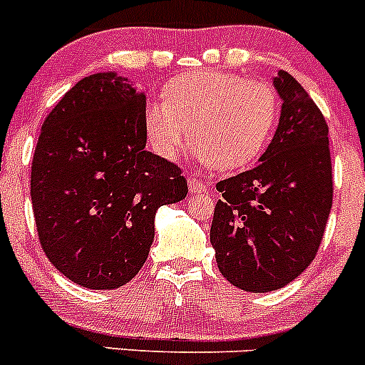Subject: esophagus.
Listing matches in <instances>:
<instances>
[{"label":"esophagus","mask_w":365,"mask_h":365,"mask_svg":"<svg viewBox=\"0 0 365 365\" xmlns=\"http://www.w3.org/2000/svg\"><path fill=\"white\" fill-rule=\"evenodd\" d=\"M188 188L190 193H205L206 192V186L201 179H197L195 175H190L188 177Z\"/></svg>","instance_id":"1"}]
</instances>
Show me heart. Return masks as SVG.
Masks as SVG:
<instances>
[{
	"label": "heart",
	"instance_id": "obj_1",
	"mask_svg": "<svg viewBox=\"0 0 365 365\" xmlns=\"http://www.w3.org/2000/svg\"><path fill=\"white\" fill-rule=\"evenodd\" d=\"M278 113V95L265 80L192 73L168 83L164 102H148L144 130L164 159H175L185 150L190 131L197 159L219 170H235L265 150Z\"/></svg>",
	"mask_w": 365,
	"mask_h": 365
}]
</instances>
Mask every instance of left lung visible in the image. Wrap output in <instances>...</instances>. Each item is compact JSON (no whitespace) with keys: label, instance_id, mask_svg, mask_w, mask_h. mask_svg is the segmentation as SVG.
Returning a JSON list of instances; mask_svg holds the SVG:
<instances>
[{"label":"left lung","instance_id":"8db88e82","mask_svg":"<svg viewBox=\"0 0 365 365\" xmlns=\"http://www.w3.org/2000/svg\"><path fill=\"white\" fill-rule=\"evenodd\" d=\"M278 130L252 170L215 185L210 243L221 274L247 292H270L311 265L333 206L329 128L314 100L287 71Z\"/></svg>","mask_w":365,"mask_h":365}]
</instances>
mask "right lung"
Wrapping results in <instances>:
<instances>
[{"label":"right lung","instance_id":"add662e5","mask_svg":"<svg viewBox=\"0 0 365 365\" xmlns=\"http://www.w3.org/2000/svg\"><path fill=\"white\" fill-rule=\"evenodd\" d=\"M146 96L106 71L74 83L41 125L31 199L45 256L86 289L137 276L160 206L186 197L180 168L146 150Z\"/></svg>","mask_w":365,"mask_h":365}]
</instances>
